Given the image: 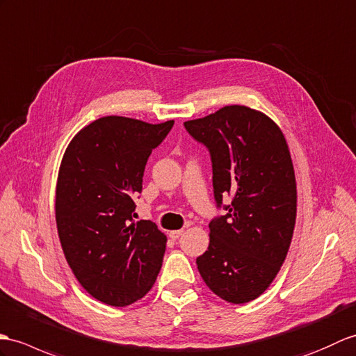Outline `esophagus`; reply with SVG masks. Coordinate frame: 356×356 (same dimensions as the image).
Masks as SVG:
<instances>
[{"label":"esophagus","instance_id":"esophagus-1","mask_svg":"<svg viewBox=\"0 0 356 356\" xmlns=\"http://www.w3.org/2000/svg\"><path fill=\"white\" fill-rule=\"evenodd\" d=\"M181 234H184V230H171L170 238L171 239H179L181 236Z\"/></svg>","mask_w":356,"mask_h":356}]
</instances>
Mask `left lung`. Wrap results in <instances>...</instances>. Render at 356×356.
I'll use <instances>...</instances> for the list:
<instances>
[{
	"label": "left lung",
	"mask_w": 356,
	"mask_h": 356,
	"mask_svg": "<svg viewBox=\"0 0 356 356\" xmlns=\"http://www.w3.org/2000/svg\"><path fill=\"white\" fill-rule=\"evenodd\" d=\"M185 129L208 147L213 197L233 195L226 216L209 222V247L197 258L204 284L220 299L247 303L267 290L290 249L296 176L286 139L266 113L225 106Z\"/></svg>",
	"instance_id": "8db88e82"
}]
</instances>
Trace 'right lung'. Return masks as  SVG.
Segmentation results:
<instances>
[{
  "instance_id": "obj_1",
  "label": "right lung",
  "mask_w": 356,
  "mask_h": 356,
  "mask_svg": "<svg viewBox=\"0 0 356 356\" xmlns=\"http://www.w3.org/2000/svg\"><path fill=\"white\" fill-rule=\"evenodd\" d=\"M172 124L103 117L65 150L56 186L62 250L80 285L111 307L143 299L162 267L167 236L153 221H134V198L148 156Z\"/></svg>"
}]
</instances>
